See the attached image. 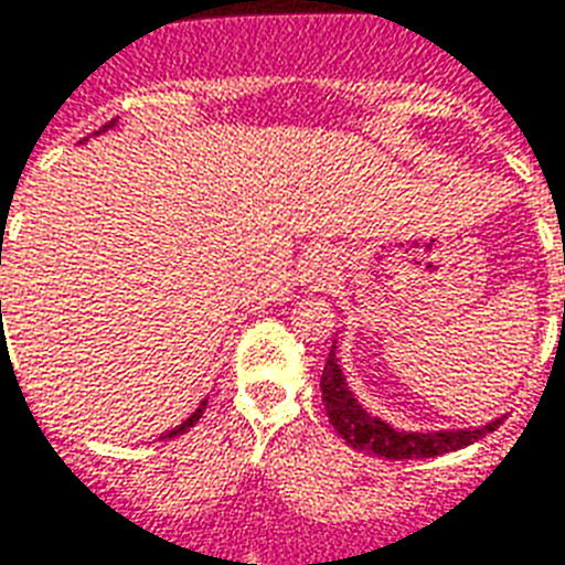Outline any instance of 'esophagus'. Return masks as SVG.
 <instances>
[{
  "mask_svg": "<svg viewBox=\"0 0 565 565\" xmlns=\"http://www.w3.org/2000/svg\"><path fill=\"white\" fill-rule=\"evenodd\" d=\"M337 273V257L331 248L319 246L313 248L305 260V273H301V281L308 284L310 290H326L328 284L334 281Z\"/></svg>",
  "mask_w": 565,
  "mask_h": 565,
  "instance_id": "obj_1",
  "label": "esophagus"
}]
</instances>
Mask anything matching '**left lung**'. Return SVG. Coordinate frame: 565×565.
Segmentation results:
<instances>
[{
  "instance_id": "1",
  "label": "left lung",
  "mask_w": 565,
  "mask_h": 565,
  "mask_svg": "<svg viewBox=\"0 0 565 565\" xmlns=\"http://www.w3.org/2000/svg\"><path fill=\"white\" fill-rule=\"evenodd\" d=\"M337 345H331L326 370H322V404L334 430L358 451L366 455L386 457V460H419V457H437L457 451L478 443L483 434H490L501 425V419L483 425V428H460V430H398L393 425H386L384 419H377L372 413H366L352 395L349 384H345L343 370L337 363Z\"/></svg>"
}]
</instances>
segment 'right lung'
<instances>
[{"label":"right lung","instance_id":"obj_1","mask_svg":"<svg viewBox=\"0 0 565 565\" xmlns=\"http://www.w3.org/2000/svg\"><path fill=\"white\" fill-rule=\"evenodd\" d=\"M110 126H114V122H108V126H102V128H99V131H96V135H102V131H108V128H110ZM0 305H2V301H0ZM204 407H207V402H202V404H199V407H195V411H193V413H190L188 419L181 422L179 428H172V430H167V434H161V439H172V437H179V434H184V430H190V428H193L195 422L202 419V413H204Z\"/></svg>","mask_w":565,"mask_h":565}]
</instances>
